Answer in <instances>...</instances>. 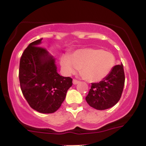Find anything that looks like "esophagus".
Segmentation results:
<instances>
[{
	"label": "esophagus",
	"instance_id": "34e87169",
	"mask_svg": "<svg viewBox=\"0 0 146 146\" xmlns=\"http://www.w3.org/2000/svg\"><path fill=\"white\" fill-rule=\"evenodd\" d=\"M79 82V80H76V79H73V83L74 84V85H76V84H78Z\"/></svg>",
	"mask_w": 146,
	"mask_h": 146
}]
</instances>
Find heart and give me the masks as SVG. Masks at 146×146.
<instances>
[{
	"label": "heart",
	"instance_id": "obj_1",
	"mask_svg": "<svg viewBox=\"0 0 146 146\" xmlns=\"http://www.w3.org/2000/svg\"><path fill=\"white\" fill-rule=\"evenodd\" d=\"M61 67L68 74L80 70L85 80L98 82L107 77L116 64L114 54L102 48H86L78 49L60 58Z\"/></svg>",
	"mask_w": 146,
	"mask_h": 146
}]
</instances>
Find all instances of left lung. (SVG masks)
I'll return each instance as SVG.
<instances>
[{
  "label": "left lung",
  "mask_w": 146,
  "mask_h": 146,
  "mask_svg": "<svg viewBox=\"0 0 146 146\" xmlns=\"http://www.w3.org/2000/svg\"><path fill=\"white\" fill-rule=\"evenodd\" d=\"M125 82L123 64L114 66L110 74L100 82L92 83L85 100L98 110L111 108L120 100Z\"/></svg>",
  "instance_id": "1"
}]
</instances>
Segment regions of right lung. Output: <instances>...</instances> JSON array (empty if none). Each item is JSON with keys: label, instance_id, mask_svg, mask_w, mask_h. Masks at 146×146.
Wrapping results in <instances>:
<instances>
[{"label": "right lung", "instance_id": "obj_1", "mask_svg": "<svg viewBox=\"0 0 146 146\" xmlns=\"http://www.w3.org/2000/svg\"><path fill=\"white\" fill-rule=\"evenodd\" d=\"M42 39L29 44L20 58L19 80L25 98L33 110L54 113L64 101L73 79L57 73L55 60L44 48Z\"/></svg>", "mask_w": 146, "mask_h": 146}]
</instances>
